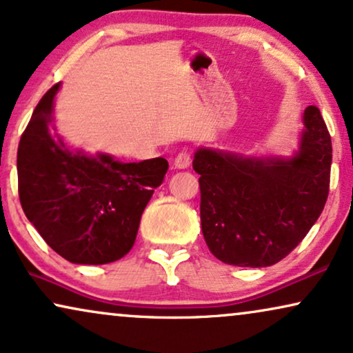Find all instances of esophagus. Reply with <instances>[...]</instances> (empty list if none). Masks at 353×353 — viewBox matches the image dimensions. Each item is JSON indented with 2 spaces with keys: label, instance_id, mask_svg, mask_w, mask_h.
Returning a JSON list of instances; mask_svg holds the SVG:
<instances>
[{
  "label": "esophagus",
  "instance_id": "esophagus-1",
  "mask_svg": "<svg viewBox=\"0 0 353 353\" xmlns=\"http://www.w3.org/2000/svg\"><path fill=\"white\" fill-rule=\"evenodd\" d=\"M190 163H191V152L188 149H183L181 152H178L173 165H175V168H188L190 167Z\"/></svg>",
  "mask_w": 353,
  "mask_h": 353
}]
</instances>
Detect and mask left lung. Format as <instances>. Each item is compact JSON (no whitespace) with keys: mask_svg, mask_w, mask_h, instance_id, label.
I'll return each instance as SVG.
<instances>
[{"mask_svg":"<svg viewBox=\"0 0 353 353\" xmlns=\"http://www.w3.org/2000/svg\"><path fill=\"white\" fill-rule=\"evenodd\" d=\"M303 123L300 150L292 159L196 152L201 227L210 253L222 263L272 266L321 216L331 181V134L314 105L306 107Z\"/></svg>","mask_w":353,"mask_h":353,"instance_id":"left-lung-1","label":"left lung"}]
</instances>
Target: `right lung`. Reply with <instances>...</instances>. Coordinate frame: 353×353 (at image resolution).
I'll use <instances>...</instances> for the list:
<instances>
[{"label":"right lung","instance_id":"obj_1","mask_svg":"<svg viewBox=\"0 0 353 353\" xmlns=\"http://www.w3.org/2000/svg\"><path fill=\"white\" fill-rule=\"evenodd\" d=\"M54 84L40 99L17 149V190L27 219L59 256L74 264H108L134 245L141 216L168 162L121 163L72 152L53 128Z\"/></svg>","mask_w":353,"mask_h":353}]
</instances>
